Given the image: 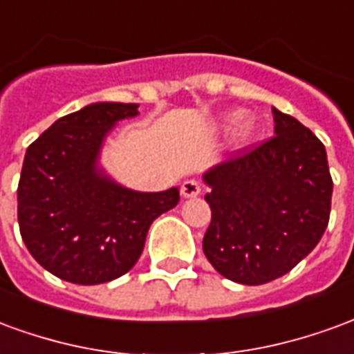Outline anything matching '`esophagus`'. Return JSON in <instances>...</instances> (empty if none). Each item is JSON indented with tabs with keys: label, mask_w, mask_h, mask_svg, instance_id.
Wrapping results in <instances>:
<instances>
[{
	"label": "esophagus",
	"mask_w": 354,
	"mask_h": 354,
	"mask_svg": "<svg viewBox=\"0 0 354 354\" xmlns=\"http://www.w3.org/2000/svg\"><path fill=\"white\" fill-rule=\"evenodd\" d=\"M201 193V185L195 182V180H185L182 184V195L185 199H192V197H197Z\"/></svg>",
	"instance_id": "obj_1"
}]
</instances>
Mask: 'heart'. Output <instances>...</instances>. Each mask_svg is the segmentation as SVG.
Masks as SVG:
<instances>
[{
  "label": "heart",
  "instance_id": "obj_1",
  "mask_svg": "<svg viewBox=\"0 0 354 354\" xmlns=\"http://www.w3.org/2000/svg\"><path fill=\"white\" fill-rule=\"evenodd\" d=\"M243 111H230L227 115L223 117V123L222 127H231V124H236L239 120L241 123L237 125V129H235V132H233V140H235V144H239V146H243V144H246L248 140L252 138L254 134V121L252 119H243Z\"/></svg>",
  "mask_w": 354,
  "mask_h": 354
}]
</instances>
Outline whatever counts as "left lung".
Wrapping results in <instances>:
<instances>
[{"mask_svg":"<svg viewBox=\"0 0 354 354\" xmlns=\"http://www.w3.org/2000/svg\"><path fill=\"white\" fill-rule=\"evenodd\" d=\"M274 136L205 172L212 210L203 250L239 284H266L304 260L326 231L332 176L307 127L273 108Z\"/></svg>","mask_w":354,"mask_h":354,"instance_id":"1","label":"left lung"}]
</instances>
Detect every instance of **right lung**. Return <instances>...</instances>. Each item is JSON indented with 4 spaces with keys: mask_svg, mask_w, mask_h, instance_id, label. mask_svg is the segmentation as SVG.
Instances as JSON below:
<instances>
[{
    "mask_svg": "<svg viewBox=\"0 0 354 354\" xmlns=\"http://www.w3.org/2000/svg\"><path fill=\"white\" fill-rule=\"evenodd\" d=\"M138 104L96 102L50 124L24 155L19 227L35 261L62 281L102 284L131 271L149 225L174 208L178 187L144 193L100 169V149Z\"/></svg>",
    "mask_w": 354,
    "mask_h": 354,
    "instance_id": "1",
    "label": "right lung"
}]
</instances>
